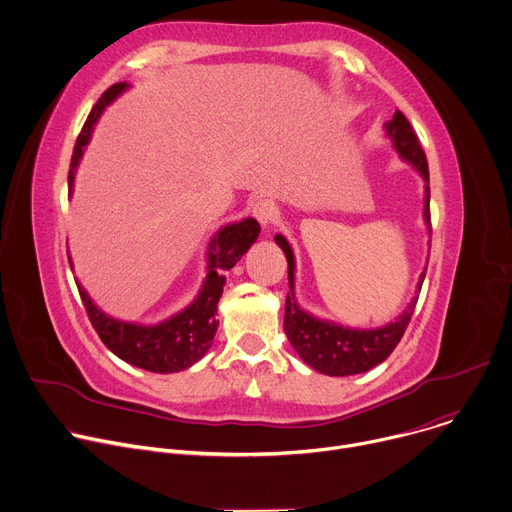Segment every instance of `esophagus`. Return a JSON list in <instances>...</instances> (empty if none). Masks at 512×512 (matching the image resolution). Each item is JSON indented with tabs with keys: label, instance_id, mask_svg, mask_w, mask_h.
<instances>
[{
	"label": "esophagus",
	"instance_id": "34e87169",
	"mask_svg": "<svg viewBox=\"0 0 512 512\" xmlns=\"http://www.w3.org/2000/svg\"><path fill=\"white\" fill-rule=\"evenodd\" d=\"M253 216L261 223V227H271L277 218V208L269 198H259L253 204Z\"/></svg>",
	"mask_w": 512,
	"mask_h": 512
}]
</instances>
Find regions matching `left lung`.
<instances>
[{
    "label": "left lung",
    "instance_id": "8db88e82",
    "mask_svg": "<svg viewBox=\"0 0 512 512\" xmlns=\"http://www.w3.org/2000/svg\"><path fill=\"white\" fill-rule=\"evenodd\" d=\"M387 135L391 137L395 150L399 156L409 162L425 180V206H423V218L425 225L431 231V216H429V168L427 158L421 150V143L409 125L407 117L401 111H395L393 119L385 125ZM275 243L283 249L287 259V281L289 291L285 300V316H283V330L289 338L291 346L300 354V358L310 364L318 373L330 375V377H348L367 373L377 364H381L393 348L399 344L401 336L405 334L409 320L413 316L417 298L409 304V308L391 324L375 328V330H354L344 328L334 322H326L320 318H314L312 314L304 312L298 306V300L294 296V251H291L285 237L275 235ZM425 271L419 277V287L423 283Z\"/></svg>",
    "mask_w": 512,
    "mask_h": 512
}]
</instances>
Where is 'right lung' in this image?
Returning <instances> with one entry per match:
<instances>
[{"instance_id": "add662e5", "label": "right lung", "mask_w": 512, "mask_h": 512, "mask_svg": "<svg viewBox=\"0 0 512 512\" xmlns=\"http://www.w3.org/2000/svg\"><path fill=\"white\" fill-rule=\"evenodd\" d=\"M125 89H127V83H117L109 87L101 95L93 111L89 113L77 137L75 152H72V160H70V170H68L70 190H72V184H75L77 166L83 158V150L91 139L97 119L101 117L103 109L109 103H113ZM259 233H261V227L255 218H245L241 223H231L218 231L208 245V273L202 283L200 294L188 308H184L176 316L156 326L121 322L107 316L93 304L85 287L77 283L89 320L97 330L99 338L103 340V344L121 360L145 371L168 375V373L190 369L194 362H198L208 352L212 338L216 334V328H218V320L214 318L216 304L223 296V285L227 281L223 273L237 265V261L255 243Z\"/></svg>"}]
</instances>
